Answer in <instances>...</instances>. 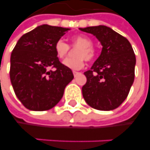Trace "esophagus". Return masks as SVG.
I'll use <instances>...</instances> for the list:
<instances>
[{
    "label": "esophagus",
    "instance_id": "obj_1",
    "mask_svg": "<svg viewBox=\"0 0 150 150\" xmlns=\"http://www.w3.org/2000/svg\"><path fill=\"white\" fill-rule=\"evenodd\" d=\"M73 75H74V77H76L80 73H78V72H77V71H73Z\"/></svg>",
    "mask_w": 150,
    "mask_h": 150
}]
</instances>
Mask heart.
Returning <instances> with one entry per match:
<instances>
[{"instance_id":"obj_1","label":"heart","mask_w":150,"mask_h":150,"mask_svg":"<svg viewBox=\"0 0 150 150\" xmlns=\"http://www.w3.org/2000/svg\"><path fill=\"white\" fill-rule=\"evenodd\" d=\"M94 43L92 39L86 35H73L71 37V47L73 48L78 47L74 52L76 58H69L63 62L64 65L70 69L77 70L84 66V62L91 61L95 58L96 52L93 47ZM56 56L63 60L66 57L70 51L69 45L63 39L57 40L54 46Z\"/></svg>"}]
</instances>
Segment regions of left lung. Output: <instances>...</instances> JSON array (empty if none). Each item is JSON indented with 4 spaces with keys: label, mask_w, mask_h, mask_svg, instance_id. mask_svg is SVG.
Listing matches in <instances>:
<instances>
[{
    "label": "left lung",
    "mask_w": 150,
    "mask_h": 150,
    "mask_svg": "<svg viewBox=\"0 0 150 150\" xmlns=\"http://www.w3.org/2000/svg\"><path fill=\"white\" fill-rule=\"evenodd\" d=\"M96 36L103 49L90 70L82 95L88 105L99 111H111L128 97L135 77L136 56L125 37L106 26L79 28Z\"/></svg>",
    "instance_id": "left-lung-1"
}]
</instances>
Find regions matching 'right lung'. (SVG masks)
Segmentation results:
<instances>
[{
    "label": "right lung",
    "mask_w": 150,
    "mask_h": 150,
    "mask_svg": "<svg viewBox=\"0 0 150 150\" xmlns=\"http://www.w3.org/2000/svg\"><path fill=\"white\" fill-rule=\"evenodd\" d=\"M68 28L42 25L19 39L10 57L9 77L16 96L31 111H47L62 98L73 79L54 46Z\"/></svg>",
    "instance_id": "right-lung-1"
}]
</instances>
